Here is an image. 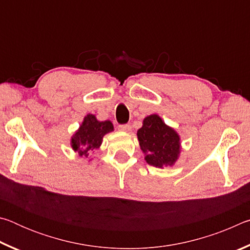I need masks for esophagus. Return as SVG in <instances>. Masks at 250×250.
<instances>
[{
	"label": "esophagus",
	"instance_id": "1",
	"mask_svg": "<svg viewBox=\"0 0 250 250\" xmlns=\"http://www.w3.org/2000/svg\"><path fill=\"white\" fill-rule=\"evenodd\" d=\"M119 130L125 131V132H128V131L131 130V125H119Z\"/></svg>",
	"mask_w": 250,
	"mask_h": 250
}]
</instances>
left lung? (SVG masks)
<instances>
[{
	"mask_svg": "<svg viewBox=\"0 0 250 250\" xmlns=\"http://www.w3.org/2000/svg\"><path fill=\"white\" fill-rule=\"evenodd\" d=\"M137 134L146 161L150 166L166 167L174 164L180 153V138L159 116L146 117Z\"/></svg>",
	"mask_w": 250,
	"mask_h": 250,
	"instance_id": "8db88e82",
	"label": "left lung"
}]
</instances>
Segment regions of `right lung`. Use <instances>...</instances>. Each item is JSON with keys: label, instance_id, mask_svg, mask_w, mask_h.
Returning a JSON list of instances; mask_svg holds the SVG:
<instances>
[{"label": "right lung", "instance_id": "1", "mask_svg": "<svg viewBox=\"0 0 250 250\" xmlns=\"http://www.w3.org/2000/svg\"><path fill=\"white\" fill-rule=\"evenodd\" d=\"M112 130L113 125L110 121L100 122L94 115H88L71 139V146L79 155L88 156L91 151L100 146L104 135Z\"/></svg>", "mask_w": 250, "mask_h": 250}]
</instances>
